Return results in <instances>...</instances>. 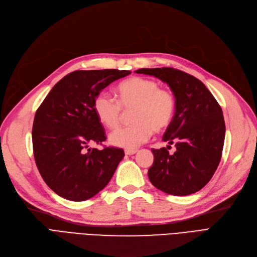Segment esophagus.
I'll return each instance as SVG.
<instances>
[{
    "instance_id": "1",
    "label": "esophagus",
    "mask_w": 257,
    "mask_h": 257,
    "mask_svg": "<svg viewBox=\"0 0 257 257\" xmlns=\"http://www.w3.org/2000/svg\"><path fill=\"white\" fill-rule=\"evenodd\" d=\"M138 152V150H125L126 155H133Z\"/></svg>"
}]
</instances>
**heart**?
<instances>
[{"label":"heart","instance_id":"b5f03b06","mask_svg":"<svg viewBox=\"0 0 257 257\" xmlns=\"http://www.w3.org/2000/svg\"><path fill=\"white\" fill-rule=\"evenodd\" d=\"M118 101L106 91L98 92L94 98V112L109 129H115L122 112L135 109L131 114L133 125L117 129L109 136V142L116 147L133 150L147 142L152 131L165 130L175 114V97L171 91L161 88L158 81L133 76L118 84Z\"/></svg>","mask_w":257,"mask_h":257}]
</instances>
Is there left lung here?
<instances>
[{
  "label": "left lung",
  "mask_w": 257,
  "mask_h": 257,
  "mask_svg": "<svg viewBox=\"0 0 257 257\" xmlns=\"http://www.w3.org/2000/svg\"><path fill=\"white\" fill-rule=\"evenodd\" d=\"M167 83L175 97V114L163 137L176 151L152 149L148 170L151 184L171 195L199 191L213 176L220 162L226 126L222 110L207 87L193 75L169 67L136 71ZM168 146L167 148H169Z\"/></svg>",
  "instance_id": "obj_1"
}]
</instances>
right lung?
I'll list each match as a JSON object with an SVG mask.
<instances>
[{
  "instance_id": "right-lung-1",
  "label": "right lung",
  "mask_w": 257,
  "mask_h": 257,
  "mask_svg": "<svg viewBox=\"0 0 257 257\" xmlns=\"http://www.w3.org/2000/svg\"><path fill=\"white\" fill-rule=\"evenodd\" d=\"M129 70H76L53 86L38 108L32 126V146L38 169L58 195L82 202L107 186L124 150L89 148L106 141L93 102L109 84Z\"/></svg>"
}]
</instances>
